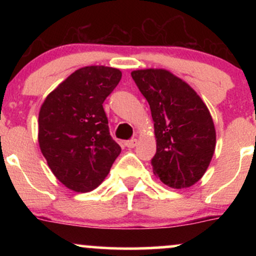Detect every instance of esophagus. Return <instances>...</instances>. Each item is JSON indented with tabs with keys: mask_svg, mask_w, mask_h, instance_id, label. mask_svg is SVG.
Here are the masks:
<instances>
[{
	"mask_svg": "<svg viewBox=\"0 0 256 256\" xmlns=\"http://www.w3.org/2000/svg\"><path fill=\"white\" fill-rule=\"evenodd\" d=\"M125 146L128 148H134L137 146V140H128L125 142Z\"/></svg>",
	"mask_w": 256,
	"mask_h": 256,
	"instance_id": "obj_1",
	"label": "esophagus"
}]
</instances>
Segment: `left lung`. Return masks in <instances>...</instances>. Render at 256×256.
Masks as SVG:
<instances>
[{"mask_svg": "<svg viewBox=\"0 0 256 256\" xmlns=\"http://www.w3.org/2000/svg\"><path fill=\"white\" fill-rule=\"evenodd\" d=\"M131 76L150 106L156 138L154 174L173 189L192 186L207 171L216 149L207 106L189 84L166 70H137Z\"/></svg>", "mask_w": 256, "mask_h": 256, "instance_id": "obj_1", "label": "left lung"}]
</instances>
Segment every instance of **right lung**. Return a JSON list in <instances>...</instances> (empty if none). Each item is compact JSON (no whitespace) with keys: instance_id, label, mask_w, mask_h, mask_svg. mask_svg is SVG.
<instances>
[{"instance_id":"add662e5","label":"right lung","mask_w":256,"mask_h":256,"mask_svg":"<svg viewBox=\"0 0 256 256\" xmlns=\"http://www.w3.org/2000/svg\"><path fill=\"white\" fill-rule=\"evenodd\" d=\"M120 79L118 68L83 67L58 84L40 107V152L55 177L73 192L98 188L122 152L102 106Z\"/></svg>"}]
</instances>
